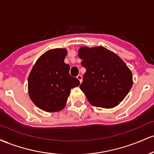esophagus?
I'll list each match as a JSON object with an SVG mask.
<instances>
[{"mask_svg":"<svg viewBox=\"0 0 154 154\" xmlns=\"http://www.w3.org/2000/svg\"><path fill=\"white\" fill-rule=\"evenodd\" d=\"M77 79H78V80L79 81V82H82V76L81 75H78L77 77Z\"/></svg>","mask_w":154,"mask_h":154,"instance_id":"34e87169","label":"esophagus"}]
</instances>
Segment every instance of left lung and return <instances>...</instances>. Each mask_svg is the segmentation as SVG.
Wrapping results in <instances>:
<instances>
[{"label":"left lung","instance_id":"obj_1","mask_svg":"<svg viewBox=\"0 0 154 154\" xmlns=\"http://www.w3.org/2000/svg\"><path fill=\"white\" fill-rule=\"evenodd\" d=\"M81 64L86 69L79 86L93 106L109 109L123 100L132 86V75L116 54L103 47H81Z\"/></svg>","mask_w":154,"mask_h":154}]
</instances>
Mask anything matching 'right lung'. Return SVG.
I'll use <instances>...</instances> for the list:
<instances>
[{
  "mask_svg": "<svg viewBox=\"0 0 154 154\" xmlns=\"http://www.w3.org/2000/svg\"><path fill=\"white\" fill-rule=\"evenodd\" d=\"M67 51L51 49L35 63L28 77V92L31 100L42 110L54 112L66 105L70 90L79 81L69 75V65L64 63Z\"/></svg>",
  "mask_w": 154,
  "mask_h": 154,
  "instance_id": "right-lung-1",
  "label": "right lung"
}]
</instances>
